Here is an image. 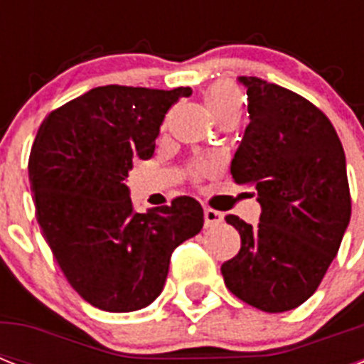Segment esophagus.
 Wrapping results in <instances>:
<instances>
[{"label":"esophagus","instance_id":"34e87169","mask_svg":"<svg viewBox=\"0 0 364 364\" xmlns=\"http://www.w3.org/2000/svg\"><path fill=\"white\" fill-rule=\"evenodd\" d=\"M204 221H205V227H217V225H221L223 223V213L217 210H211V208H205Z\"/></svg>","mask_w":364,"mask_h":364}]
</instances>
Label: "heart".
<instances>
[{
	"label": "heart",
	"mask_w": 364,
	"mask_h": 364,
	"mask_svg": "<svg viewBox=\"0 0 364 364\" xmlns=\"http://www.w3.org/2000/svg\"><path fill=\"white\" fill-rule=\"evenodd\" d=\"M205 100H208V105H210L211 113H213L217 119L225 115V113H230V111H236V113L242 111V96H240L238 88H234L232 85H228V82H217V85L208 88ZM211 171H213V166L200 164L194 168V176L204 177L210 176Z\"/></svg>",
	"instance_id": "obj_1"
}]
</instances>
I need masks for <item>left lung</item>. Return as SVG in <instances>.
Instances as JSON below:
<instances>
[{
    "mask_svg": "<svg viewBox=\"0 0 364 364\" xmlns=\"http://www.w3.org/2000/svg\"><path fill=\"white\" fill-rule=\"evenodd\" d=\"M247 87L249 124L230 173L253 185L262 213L257 227L228 225L242 247L223 262L225 285L268 314L299 308L316 293L350 225L344 147L327 115L306 98L259 77Z\"/></svg>",
    "mask_w": 364,
    "mask_h": 364,
    "instance_id": "1",
    "label": "left lung"
}]
</instances>
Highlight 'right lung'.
<instances>
[{
    "label": "right lung",
    "instance_id": "obj_1",
    "mask_svg": "<svg viewBox=\"0 0 364 364\" xmlns=\"http://www.w3.org/2000/svg\"><path fill=\"white\" fill-rule=\"evenodd\" d=\"M191 88L107 85L50 111L31 145L36 217L60 270L88 304L105 311L149 306L170 257L204 227L191 196L136 213L126 177L154 153L166 113Z\"/></svg>",
    "mask_w": 364,
    "mask_h": 364
}]
</instances>
